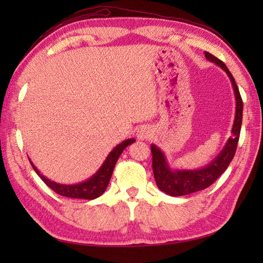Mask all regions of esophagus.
I'll return each instance as SVG.
<instances>
[{"mask_svg":"<svg viewBox=\"0 0 263 263\" xmlns=\"http://www.w3.org/2000/svg\"><path fill=\"white\" fill-rule=\"evenodd\" d=\"M152 137V130L148 126H141L137 132V138L139 140H147Z\"/></svg>","mask_w":263,"mask_h":263,"instance_id":"1","label":"esophagus"}]
</instances>
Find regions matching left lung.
<instances>
[{"instance_id":"1","label":"left lung","mask_w":263,"mask_h":263,"mask_svg":"<svg viewBox=\"0 0 263 263\" xmlns=\"http://www.w3.org/2000/svg\"><path fill=\"white\" fill-rule=\"evenodd\" d=\"M204 55L206 60L217 64L220 69L224 70L232 82L234 96H235L236 102L235 117H234V123L232 127L233 136L228 138V140L221 152L208 165L197 170L172 168L171 165L168 164V160H167V157L161 152L160 148H158L156 144H152L150 148H152L153 153V171L156 184H157L160 191L171 195V197H181V195L198 192L210 186L226 171L228 165L231 164L232 159L235 156L236 147L238 143L243 116V102L238 91V87L230 70L226 68V65L222 61L217 59L208 52H204Z\"/></svg>"}]
</instances>
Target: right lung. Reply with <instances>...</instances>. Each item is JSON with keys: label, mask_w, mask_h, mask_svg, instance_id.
<instances>
[{"label": "right lung", "mask_w": 263, "mask_h": 263, "mask_svg": "<svg viewBox=\"0 0 263 263\" xmlns=\"http://www.w3.org/2000/svg\"><path fill=\"white\" fill-rule=\"evenodd\" d=\"M133 142H136V139H127V140H124L117 144V146L108 154L103 165L99 167V170L95 173L92 176L89 177L86 181L76 184H61L51 181L49 178L41 174V172L37 170V167L32 164V161L30 159L29 161L32 168L35 170V172L38 174V176L41 177L43 182L45 183L48 187H51L54 192L68 198L93 200L100 197V195L105 192V190L109 183L111 174H113L117 159L120 158L123 150L127 146H130Z\"/></svg>", "instance_id": "1"}]
</instances>
